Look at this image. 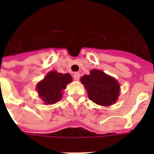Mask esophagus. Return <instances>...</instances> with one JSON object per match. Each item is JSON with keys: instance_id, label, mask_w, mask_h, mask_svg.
<instances>
[{"instance_id": "34e87169", "label": "esophagus", "mask_w": 154, "mask_h": 154, "mask_svg": "<svg viewBox=\"0 0 154 154\" xmlns=\"http://www.w3.org/2000/svg\"><path fill=\"white\" fill-rule=\"evenodd\" d=\"M73 78L75 81H78L80 79V73L79 72H76L73 74Z\"/></svg>"}]
</instances>
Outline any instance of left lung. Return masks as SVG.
Returning <instances> with one entry per match:
<instances>
[{"label":"left lung","mask_w":154,"mask_h":154,"mask_svg":"<svg viewBox=\"0 0 154 154\" xmlns=\"http://www.w3.org/2000/svg\"><path fill=\"white\" fill-rule=\"evenodd\" d=\"M81 82L87 89L89 99L97 105L110 106L119 96L118 81L102 71L93 69L89 75H84Z\"/></svg>","instance_id":"1"}]
</instances>
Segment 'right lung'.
Here are the masks:
<instances>
[{"label":"right lung","mask_w":154,"mask_h":154,"mask_svg":"<svg viewBox=\"0 0 154 154\" xmlns=\"http://www.w3.org/2000/svg\"><path fill=\"white\" fill-rule=\"evenodd\" d=\"M72 78L69 73H59L56 71H51L43 80L37 85L38 97L45 105H52L61 100L63 91L65 90Z\"/></svg>","instance_id":"right-lung-1"}]
</instances>
